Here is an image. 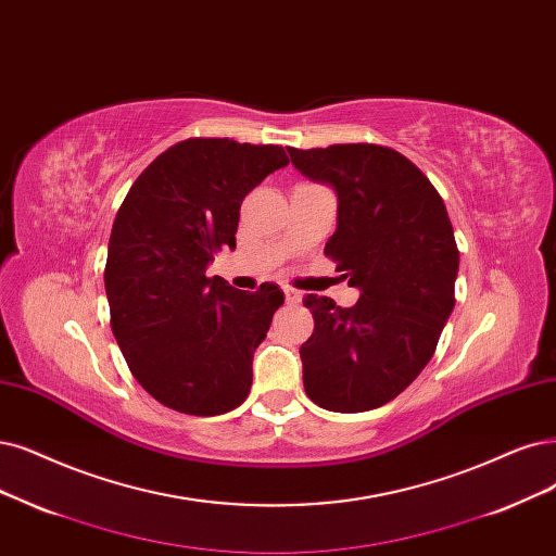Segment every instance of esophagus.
<instances>
[{
	"mask_svg": "<svg viewBox=\"0 0 556 556\" xmlns=\"http://www.w3.org/2000/svg\"><path fill=\"white\" fill-rule=\"evenodd\" d=\"M283 295H286V302L289 304H295V302H300V291H295V289H283Z\"/></svg>",
	"mask_w": 556,
	"mask_h": 556,
	"instance_id": "obj_1",
	"label": "esophagus"
}]
</instances>
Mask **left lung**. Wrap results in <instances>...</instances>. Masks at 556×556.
<instances>
[{
	"mask_svg": "<svg viewBox=\"0 0 556 556\" xmlns=\"http://www.w3.org/2000/svg\"><path fill=\"white\" fill-rule=\"evenodd\" d=\"M293 167L337 192L325 256L359 291L351 309L306 295L314 334L302 343L304 392L330 413L394 401L435 353L454 312L460 254L444 201L399 151L376 143L289 149Z\"/></svg>",
	"mask_w": 556,
	"mask_h": 556,
	"instance_id": "1",
	"label": "left lung"
}]
</instances>
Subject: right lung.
Segmentation results:
<instances>
[{"mask_svg":"<svg viewBox=\"0 0 556 556\" xmlns=\"http://www.w3.org/2000/svg\"><path fill=\"white\" fill-rule=\"evenodd\" d=\"M286 164L273 143L185 139L141 172L116 213L112 332L137 382L176 413L215 417L250 394L254 351L283 293L275 283L238 291L205 270L236 247L242 199Z\"/></svg>","mask_w":556,"mask_h":556,"instance_id":"1","label":"right lung"}]
</instances>
